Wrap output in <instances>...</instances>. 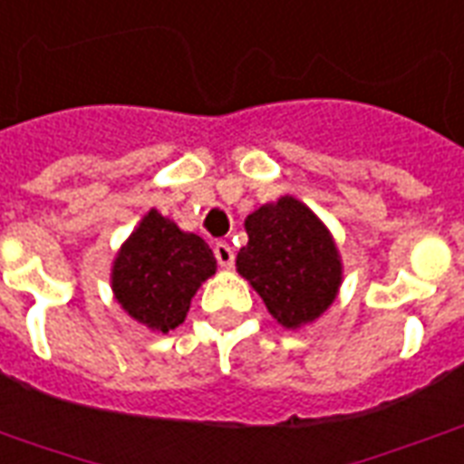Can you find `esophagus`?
<instances>
[{
  "instance_id": "34e87169",
  "label": "esophagus",
  "mask_w": 464,
  "mask_h": 464,
  "mask_svg": "<svg viewBox=\"0 0 464 464\" xmlns=\"http://www.w3.org/2000/svg\"><path fill=\"white\" fill-rule=\"evenodd\" d=\"M214 256H217L218 265L221 267H233V247L228 246V243H224V240H218L217 246H214Z\"/></svg>"
}]
</instances>
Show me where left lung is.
<instances>
[{"instance_id": "obj_1", "label": "left lung", "mask_w": 464, "mask_h": 464, "mask_svg": "<svg viewBox=\"0 0 464 464\" xmlns=\"http://www.w3.org/2000/svg\"><path fill=\"white\" fill-rule=\"evenodd\" d=\"M247 246L236 267L263 296L277 324L299 328L335 302L343 282L341 253L324 221L295 197L265 204L246 218Z\"/></svg>"}]
</instances>
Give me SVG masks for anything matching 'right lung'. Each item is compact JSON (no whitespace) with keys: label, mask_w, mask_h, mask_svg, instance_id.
I'll return each instance as SVG.
<instances>
[{"label":"right lung","mask_w":464,"mask_h":464,"mask_svg":"<svg viewBox=\"0 0 464 464\" xmlns=\"http://www.w3.org/2000/svg\"><path fill=\"white\" fill-rule=\"evenodd\" d=\"M217 272L211 247L150 208L116 253L111 289L130 318L168 334L185 321L201 282Z\"/></svg>","instance_id":"1"}]
</instances>
